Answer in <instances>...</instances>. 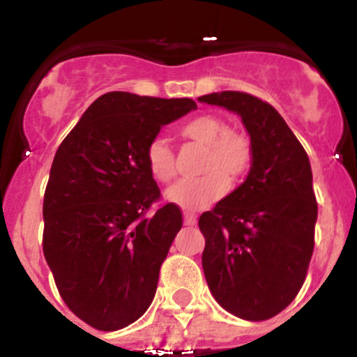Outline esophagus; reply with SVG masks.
Returning a JSON list of instances; mask_svg holds the SVG:
<instances>
[{"label":"esophagus","instance_id":"obj_1","mask_svg":"<svg viewBox=\"0 0 357 357\" xmlns=\"http://www.w3.org/2000/svg\"><path fill=\"white\" fill-rule=\"evenodd\" d=\"M184 223L185 225H195L197 223V216L193 213H184Z\"/></svg>","mask_w":357,"mask_h":357}]
</instances>
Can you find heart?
<instances>
[{"label": "heart", "mask_w": 357, "mask_h": 357, "mask_svg": "<svg viewBox=\"0 0 357 357\" xmlns=\"http://www.w3.org/2000/svg\"><path fill=\"white\" fill-rule=\"evenodd\" d=\"M181 135L206 146L198 178L176 182L166 191L172 204L185 211H200L223 197L230 184L247 175L254 164V144L245 132L229 128L225 119L202 114L189 119L181 127ZM144 162L151 178L168 184L175 178V151L162 137L148 143Z\"/></svg>", "instance_id": "b5f03b06"}]
</instances>
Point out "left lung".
Segmentation results:
<instances>
[{"instance_id":"1","label":"left lung","mask_w":357,"mask_h":357,"mask_svg":"<svg viewBox=\"0 0 357 357\" xmlns=\"http://www.w3.org/2000/svg\"><path fill=\"white\" fill-rule=\"evenodd\" d=\"M241 116L254 144L247 181L198 220L202 266L218 304L243 320L279 314L301 291L318 206L301 141L268 102L239 91L198 98Z\"/></svg>"}]
</instances>
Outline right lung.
Masks as SVG:
<instances>
[{
  "label": "right lung",
  "instance_id": "add662e5",
  "mask_svg": "<svg viewBox=\"0 0 357 357\" xmlns=\"http://www.w3.org/2000/svg\"><path fill=\"white\" fill-rule=\"evenodd\" d=\"M197 109L189 98L107 93L53 159L43 204V252L62 301L98 331H118L153 301L160 264L182 227L144 162L162 125Z\"/></svg>",
  "mask_w": 357,
  "mask_h": 357
}]
</instances>
